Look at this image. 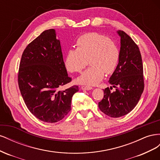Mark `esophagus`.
Listing matches in <instances>:
<instances>
[{
    "label": "esophagus",
    "instance_id": "1",
    "mask_svg": "<svg viewBox=\"0 0 160 160\" xmlns=\"http://www.w3.org/2000/svg\"><path fill=\"white\" fill-rule=\"evenodd\" d=\"M81 89L82 90H87V91H89V90H91L93 88H91V87H89V86H82Z\"/></svg>",
    "mask_w": 160,
    "mask_h": 160
}]
</instances>
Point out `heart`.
I'll list each match as a JSON object with an SVG mask.
<instances>
[{
	"mask_svg": "<svg viewBox=\"0 0 160 160\" xmlns=\"http://www.w3.org/2000/svg\"><path fill=\"white\" fill-rule=\"evenodd\" d=\"M76 49H69L64 57L67 70L80 72L88 61L91 65L76 79L77 83L95 85L103 79L105 72L111 74L118 66L119 49L110 38L97 32H88L79 37L76 41Z\"/></svg>",
	"mask_w": 160,
	"mask_h": 160,
	"instance_id": "heart-1",
	"label": "heart"
}]
</instances>
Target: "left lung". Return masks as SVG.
<instances>
[{
  "label": "left lung",
  "instance_id": "obj_1",
  "mask_svg": "<svg viewBox=\"0 0 160 160\" xmlns=\"http://www.w3.org/2000/svg\"><path fill=\"white\" fill-rule=\"evenodd\" d=\"M117 32L120 37V57L109 81L115 91L111 92L109 88H105L103 98L99 102L100 110L111 118L122 117L132 111L144 88L143 63L139 47L125 32L118 30Z\"/></svg>",
  "mask_w": 160,
  "mask_h": 160
}]
</instances>
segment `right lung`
I'll return each instance as SVG.
<instances>
[{"instance_id":"obj_1","label":"right lung","mask_w":160,"mask_h":160,"mask_svg":"<svg viewBox=\"0 0 160 160\" xmlns=\"http://www.w3.org/2000/svg\"><path fill=\"white\" fill-rule=\"evenodd\" d=\"M71 81L55 30L43 31L27 45L19 66L18 87L28 109L47 123L64 118L79 88L74 85L64 91L59 89Z\"/></svg>"}]
</instances>
